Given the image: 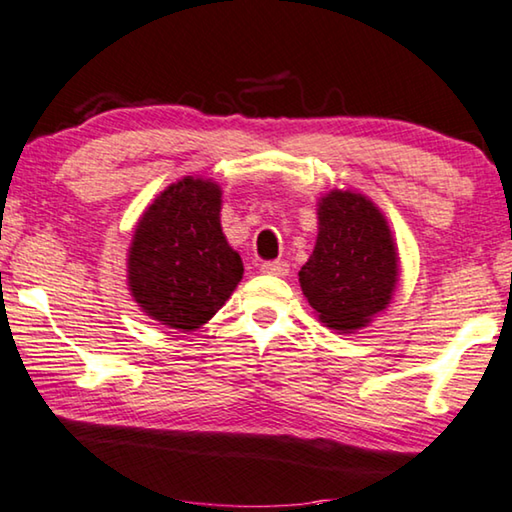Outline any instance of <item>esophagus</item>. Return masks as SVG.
<instances>
[{"label": "esophagus", "mask_w": 512, "mask_h": 512, "mask_svg": "<svg viewBox=\"0 0 512 512\" xmlns=\"http://www.w3.org/2000/svg\"><path fill=\"white\" fill-rule=\"evenodd\" d=\"M259 269H262V273H269V276H287L289 264L276 259V262H262V266H259Z\"/></svg>", "instance_id": "1"}]
</instances>
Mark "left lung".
Wrapping results in <instances>:
<instances>
[{
  "mask_svg": "<svg viewBox=\"0 0 512 512\" xmlns=\"http://www.w3.org/2000/svg\"><path fill=\"white\" fill-rule=\"evenodd\" d=\"M398 280V255L384 216L356 193L319 202V236L299 271L305 299L335 331L361 329L386 308Z\"/></svg>",
  "mask_w": 512,
  "mask_h": 512,
  "instance_id": "obj_1",
  "label": "left lung"
}]
</instances>
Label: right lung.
<instances>
[{
    "instance_id": "add662e5",
    "label": "right lung",
    "mask_w": 512,
    "mask_h": 512,
    "mask_svg": "<svg viewBox=\"0 0 512 512\" xmlns=\"http://www.w3.org/2000/svg\"><path fill=\"white\" fill-rule=\"evenodd\" d=\"M241 276V257L220 230L216 183L177 181L144 211L128 255V282L149 317L170 329H200Z\"/></svg>"
}]
</instances>
